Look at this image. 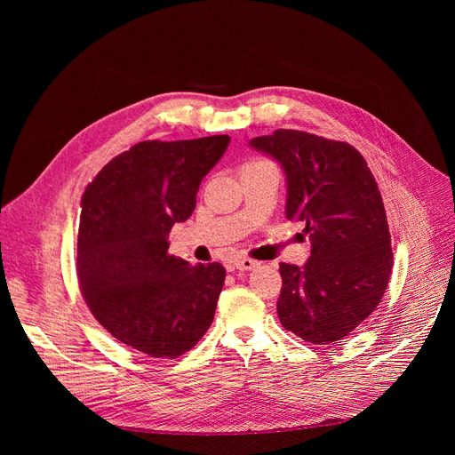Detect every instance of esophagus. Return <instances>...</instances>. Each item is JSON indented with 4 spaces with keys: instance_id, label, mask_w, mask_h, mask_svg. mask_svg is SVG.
<instances>
[{
    "instance_id": "obj_1",
    "label": "esophagus",
    "mask_w": 455,
    "mask_h": 455,
    "mask_svg": "<svg viewBox=\"0 0 455 455\" xmlns=\"http://www.w3.org/2000/svg\"><path fill=\"white\" fill-rule=\"evenodd\" d=\"M232 264H234L235 269H240V271H252V269H256L259 266L258 261H254L251 258H235Z\"/></svg>"
}]
</instances>
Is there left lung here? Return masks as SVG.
<instances>
[{
  "mask_svg": "<svg viewBox=\"0 0 455 455\" xmlns=\"http://www.w3.org/2000/svg\"><path fill=\"white\" fill-rule=\"evenodd\" d=\"M249 146L285 173V218L304 225L312 256L280 264L276 312L307 343L339 341L379 304L393 269L386 208L365 158L345 141L278 129Z\"/></svg>",
  "mask_w": 455,
  "mask_h": 455,
  "instance_id": "1",
  "label": "left lung"
}]
</instances>
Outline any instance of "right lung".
I'll list each match as a JSON object with an SVG mask.
<instances>
[{
	"label": "right lung",
	"instance_id": "add662e5",
	"mask_svg": "<svg viewBox=\"0 0 455 455\" xmlns=\"http://www.w3.org/2000/svg\"><path fill=\"white\" fill-rule=\"evenodd\" d=\"M230 136L140 141L117 155L83 196L77 276L93 317L151 357H177L210 328L225 267L172 256L170 230L196 210L201 180Z\"/></svg>",
	"mask_w": 455,
	"mask_h": 455
}]
</instances>
